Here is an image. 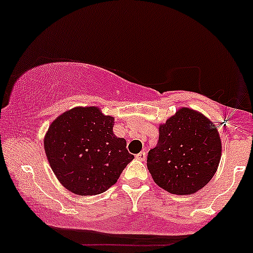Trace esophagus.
<instances>
[{
	"instance_id": "34e87169",
	"label": "esophagus",
	"mask_w": 253,
	"mask_h": 253,
	"mask_svg": "<svg viewBox=\"0 0 253 253\" xmlns=\"http://www.w3.org/2000/svg\"><path fill=\"white\" fill-rule=\"evenodd\" d=\"M135 158L136 159H139V161H145V158H146V152H145V151H141V152H139L138 155L135 156Z\"/></svg>"
}]
</instances>
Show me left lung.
<instances>
[{
  "instance_id": "left-lung-1",
  "label": "left lung",
  "mask_w": 253,
  "mask_h": 253,
  "mask_svg": "<svg viewBox=\"0 0 253 253\" xmlns=\"http://www.w3.org/2000/svg\"><path fill=\"white\" fill-rule=\"evenodd\" d=\"M220 157L216 126L195 110L182 108L159 127L158 143L147 155V169L161 188L188 195L211 181Z\"/></svg>"
}]
</instances>
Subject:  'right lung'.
<instances>
[{"instance_id": "1", "label": "right lung", "mask_w": 253, "mask_h": 253, "mask_svg": "<svg viewBox=\"0 0 253 253\" xmlns=\"http://www.w3.org/2000/svg\"><path fill=\"white\" fill-rule=\"evenodd\" d=\"M114 119L95 107L74 108L58 117L46 133V157L58 181L77 195L109 189L134 156L113 133Z\"/></svg>"}]
</instances>
